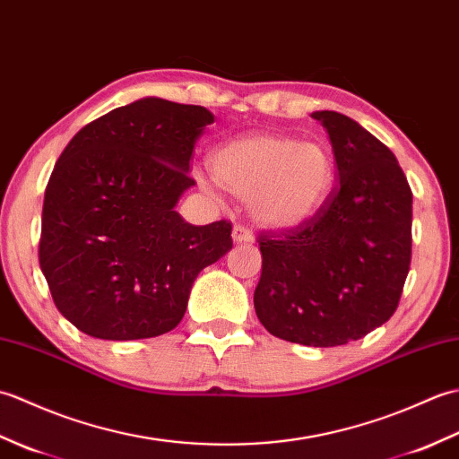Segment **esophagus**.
I'll list each match as a JSON object with an SVG mask.
<instances>
[{"label": "esophagus", "mask_w": 459, "mask_h": 459, "mask_svg": "<svg viewBox=\"0 0 459 459\" xmlns=\"http://www.w3.org/2000/svg\"><path fill=\"white\" fill-rule=\"evenodd\" d=\"M232 240L237 242V245H247V242H252V232L247 227H235L232 229Z\"/></svg>", "instance_id": "obj_1"}]
</instances>
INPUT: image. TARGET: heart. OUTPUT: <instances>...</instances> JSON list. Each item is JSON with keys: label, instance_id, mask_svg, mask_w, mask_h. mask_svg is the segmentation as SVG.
Masks as SVG:
<instances>
[{"label": "heart", "instance_id": "b5f03b06", "mask_svg": "<svg viewBox=\"0 0 459 459\" xmlns=\"http://www.w3.org/2000/svg\"><path fill=\"white\" fill-rule=\"evenodd\" d=\"M211 169L224 191L248 203L252 221L272 230L314 219L335 185V161L324 143L278 134H250L221 145ZM197 181L211 189L203 175Z\"/></svg>", "mask_w": 459, "mask_h": 459}]
</instances>
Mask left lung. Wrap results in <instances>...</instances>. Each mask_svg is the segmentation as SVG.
I'll list each match as a JSON object with an SVG mask.
<instances>
[{
  "mask_svg": "<svg viewBox=\"0 0 459 459\" xmlns=\"http://www.w3.org/2000/svg\"><path fill=\"white\" fill-rule=\"evenodd\" d=\"M339 183L306 224L258 237L255 309L272 335L307 347L365 337L391 319L411 270L412 191L394 153L339 112L311 114Z\"/></svg>",
  "mask_w": 459,
  "mask_h": 459,
  "instance_id": "1",
  "label": "left lung"
}]
</instances>
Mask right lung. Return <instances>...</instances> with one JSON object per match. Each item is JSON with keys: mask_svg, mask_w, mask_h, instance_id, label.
<instances>
[{"mask_svg": "<svg viewBox=\"0 0 459 459\" xmlns=\"http://www.w3.org/2000/svg\"><path fill=\"white\" fill-rule=\"evenodd\" d=\"M212 122L203 106L148 96L86 124L55 163L39 264L56 309L82 333H168L199 272L232 248L230 222L193 227L175 211L195 185V143Z\"/></svg>", "mask_w": 459, "mask_h": 459, "instance_id": "1", "label": "right lung"}]
</instances>
